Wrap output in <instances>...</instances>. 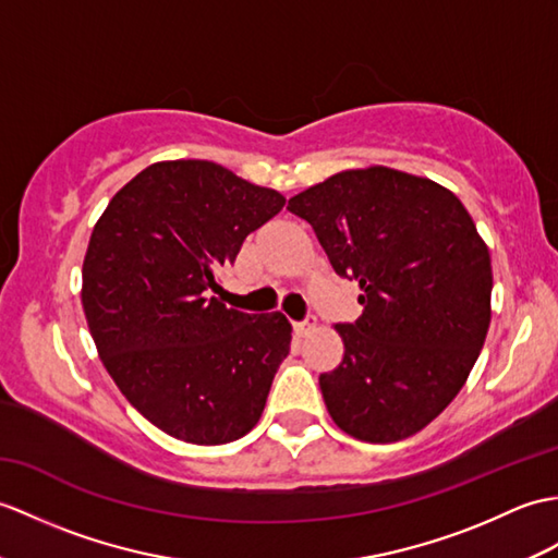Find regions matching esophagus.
<instances>
[{
    "instance_id": "1",
    "label": "esophagus",
    "mask_w": 558,
    "mask_h": 558,
    "mask_svg": "<svg viewBox=\"0 0 558 558\" xmlns=\"http://www.w3.org/2000/svg\"><path fill=\"white\" fill-rule=\"evenodd\" d=\"M292 328H294V332L302 338V335H306V332H311V330L316 328V318L308 316L306 320H296V323H292Z\"/></svg>"
}]
</instances>
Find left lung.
Wrapping results in <instances>:
<instances>
[{"mask_svg": "<svg viewBox=\"0 0 558 558\" xmlns=\"http://www.w3.org/2000/svg\"><path fill=\"white\" fill-rule=\"evenodd\" d=\"M364 306L335 326L342 364L320 373L332 421L364 442H397L459 395L489 328L492 264L463 204L385 166L342 171L288 202Z\"/></svg>", "mask_w": 558, "mask_h": 558, "instance_id": "left-lung-1", "label": "left lung"}]
</instances>
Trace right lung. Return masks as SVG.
<instances>
[{"mask_svg": "<svg viewBox=\"0 0 558 558\" xmlns=\"http://www.w3.org/2000/svg\"><path fill=\"white\" fill-rule=\"evenodd\" d=\"M284 206L214 161H161L113 194L89 238L83 308L101 364L125 399L175 439L247 435L290 354L282 314L218 300L216 270Z\"/></svg>", "mask_w": 558, "mask_h": 558, "instance_id": "1", "label": "right lung"}]
</instances>
